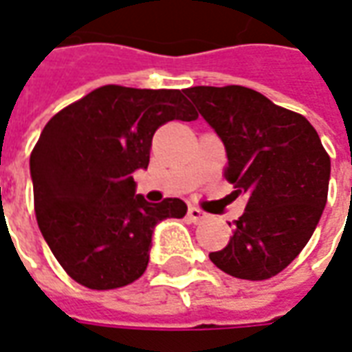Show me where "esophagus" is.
Instances as JSON below:
<instances>
[{"mask_svg": "<svg viewBox=\"0 0 352 352\" xmlns=\"http://www.w3.org/2000/svg\"><path fill=\"white\" fill-rule=\"evenodd\" d=\"M201 217H204V213L199 211L198 207H190V211H188V219H190L192 222H198Z\"/></svg>", "mask_w": 352, "mask_h": 352, "instance_id": "esophagus-1", "label": "esophagus"}]
</instances>
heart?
I'll list each match as a JSON object with an SVG mask.
<instances>
[{
  "instance_id": "heart-1",
  "label": "heart",
  "mask_w": 352,
  "mask_h": 352,
  "mask_svg": "<svg viewBox=\"0 0 352 352\" xmlns=\"http://www.w3.org/2000/svg\"><path fill=\"white\" fill-rule=\"evenodd\" d=\"M154 143H156V141H154Z\"/></svg>"
}]
</instances>
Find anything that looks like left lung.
<instances>
[{
    "instance_id": "left-lung-1",
    "label": "left lung",
    "mask_w": 352,
    "mask_h": 352,
    "mask_svg": "<svg viewBox=\"0 0 352 352\" xmlns=\"http://www.w3.org/2000/svg\"><path fill=\"white\" fill-rule=\"evenodd\" d=\"M186 96L228 154L226 177L249 204L209 258L239 279L283 272L307 245L326 206L330 156L302 115L245 87H192Z\"/></svg>"
}]
</instances>
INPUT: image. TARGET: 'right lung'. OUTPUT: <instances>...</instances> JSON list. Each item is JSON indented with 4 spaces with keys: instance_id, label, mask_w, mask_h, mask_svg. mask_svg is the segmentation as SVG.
Wrapping results in <instances>:
<instances>
[{
    "instance_id": "1",
    "label": "right lung",
    "mask_w": 352,
    "mask_h": 352,
    "mask_svg": "<svg viewBox=\"0 0 352 352\" xmlns=\"http://www.w3.org/2000/svg\"><path fill=\"white\" fill-rule=\"evenodd\" d=\"M186 90L101 87L62 109L30 156L37 224L80 285L109 290L139 279L154 226L186 214L177 198L148 204L131 173L146 169L154 131L194 120Z\"/></svg>"
}]
</instances>
